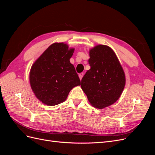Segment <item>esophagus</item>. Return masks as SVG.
<instances>
[{
    "label": "esophagus",
    "mask_w": 155,
    "mask_h": 155,
    "mask_svg": "<svg viewBox=\"0 0 155 155\" xmlns=\"http://www.w3.org/2000/svg\"><path fill=\"white\" fill-rule=\"evenodd\" d=\"M83 75H84L83 73H80V74H79V79H80V80H81V79H82L83 76Z\"/></svg>",
    "instance_id": "34e87169"
}]
</instances>
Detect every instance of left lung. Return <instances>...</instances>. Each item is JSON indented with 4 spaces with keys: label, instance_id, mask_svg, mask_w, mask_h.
<instances>
[{
    "label": "left lung",
    "instance_id": "left-lung-1",
    "mask_svg": "<svg viewBox=\"0 0 155 155\" xmlns=\"http://www.w3.org/2000/svg\"><path fill=\"white\" fill-rule=\"evenodd\" d=\"M89 55L91 69L83 77L81 87L93 107L104 109L120 98L125 85V73L109 46L97 45Z\"/></svg>",
    "mask_w": 155,
    "mask_h": 155
}]
</instances>
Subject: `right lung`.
I'll list each match as a JSON object with an SVG mask.
<instances>
[{
    "label": "right lung",
    "instance_id": "right-lung-1",
    "mask_svg": "<svg viewBox=\"0 0 155 155\" xmlns=\"http://www.w3.org/2000/svg\"><path fill=\"white\" fill-rule=\"evenodd\" d=\"M74 48L63 43L51 45L31 66L30 83L37 99L54 106L66 100L68 93L81 81L70 59Z\"/></svg>",
    "mask_w": 155,
    "mask_h": 155
}]
</instances>
